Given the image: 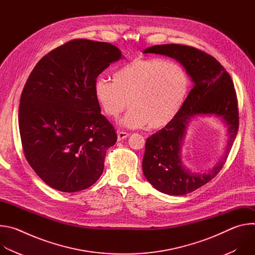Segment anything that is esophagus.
<instances>
[{"mask_svg": "<svg viewBox=\"0 0 255 255\" xmlns=\"http://www.w3.org/2000/svg\"><path fill=\"white\" fill-rule=\"evenodd\" d=\"M129 135H130V133H128V132H125V131H119V132H118V134H117L118 141H121V140H123V139L127 138Z\"/></svg>", "mask_w": 255, "mask_h": 255, "instance_id": "34e87169", "label": "esophagus"}]
</instances>
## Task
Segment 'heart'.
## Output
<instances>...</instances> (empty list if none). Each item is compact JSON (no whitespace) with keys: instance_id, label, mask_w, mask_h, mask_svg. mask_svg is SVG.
<instances>
[{"instance_id":"b5f03b06","label":"heart","mask_w":255,"mask_h":255,"mask_svg":"<svg viewBox=\"0 0 255 255\" xmlns=\"http://www.w3.org/2000/svg\"><path fill=\"white\" fill-rule=\"evenodd\" d=\"M189 89L183 66L154 57L135 58L113 72L112 83L98 79L94 84L95 98L109 118H119L129 104L132 109L122 121L129 128L169 125L183 109Z\"/></svg>"}]
</instances>
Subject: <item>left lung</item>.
Listing matches in <instances>:
<instances>
[{
    "label": "left lung",
    "mask_w": 255,
    "mask_h": 255,
    "mask_svg": "<svg viewBox=\"0 0 255 255\" xmlns=\"http://www.w3.org/2000/svg\"><path fill=\"white\" fill-rule=\"evenodd\" d=\"M144 53L172 57L185 66L195 83L176 118L147 138L142 161L145 177L159 192L181 196L196 191L214 178L224 166L239 126L234 84L224 66L212 55L193 46L154 45ZM214 114L229 126L230 141L224 158L210 172L194 174L180 161V145L188 121L195 115Z\"/></svg>",
    "instance_id": "1"
}]
</instances>
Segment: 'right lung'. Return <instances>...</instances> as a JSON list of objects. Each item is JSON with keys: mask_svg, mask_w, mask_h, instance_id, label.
<instances>
[{"mask_svg": "<svg viewBox=\"0 0 255 255\" xmlns=\"http://www.w3.org/2000/svg\"><path fill=\"white\" fill-rule=\"evenodd\" d=\"M120 58L111 43L74 39L51 50L31 71L19 106L22 148L35 173L52 189L79 192L102 175L117 133L101 114L94 84Z\"/></svg>", "mask_w": 255, "mask_h": 255, "instance_id": "obj_1", "label": "right lung"}]
</instances>
